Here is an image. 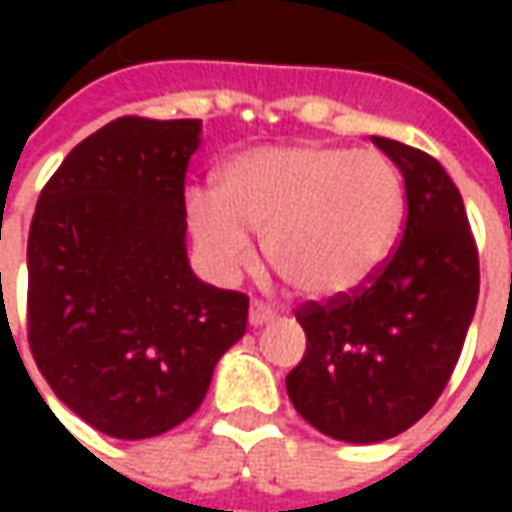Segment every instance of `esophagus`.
<instances>
[{
    "instance_id": "obj_1",
    "label": "esophagus",
    "mask_w": 512,
    "mask_h": 512,
    "mask_svg": "<svg viewBox=\"0 0 512 512\" xmlns=\"http://www.w3.org/2000/svg\"><path fill=\"white\" fill-rule=\"evenodd\" d=\"M273 316H276V313H273V307H267L265 302H253V305H250V313H247V319H250V325L253 327L267 325Z\"/></svg>"
}]
</instances>
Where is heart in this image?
Segmentation results:
<instances>
[{"label":"heart","instance_id":"1","mask_svg":"<svg viewBox=\"0 0 512 512\" xmlns=\"http://www.w3.org/2000/svg\"><path fill=\"white\" fill-rule=\"evenodd\" d=\"M187 225L210 273L233 279L262 236L267 265L310 299L364 287L390 259L404 222L399 168L376 150L270 145L216 173V199L187 196Z\"/></svg>","mask_w":512,"mask_h":512}]
</instances>
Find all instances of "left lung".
Returning <instances> with one entry per match:
<instances>
[{
  "instance_id": "left-lung-1",
  "label": "left lung",
  "mask_w": 512,
  "mask_h": 512,
  "mask_svg": "<svg viewBox=\"0 0 512 512\" xmlns=\"http://www.w3.org/2000/svg\"><path fill=\"white\" fill-rule=\"evenodd\" d=\"M404 176L399 247L359 290L296 310L307 350L287 373L299 416L330 439H393L436 404L479 302V250L459 187L424 150L373 136Z\"/></svg>"
}]
</instances>
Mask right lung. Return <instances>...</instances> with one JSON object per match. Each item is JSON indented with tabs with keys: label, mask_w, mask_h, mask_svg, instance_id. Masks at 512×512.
<instances>
[{
	"label": "right lung",
	"mask_w": 512,
	"mask_h": 512,
	"mask_svg": "<svg viewBox=\"0 0 512 512\" xmlns=\"http://www.w3.org/2000/svg\"><path fill=\"white\" fill-rule=\"evenodd\" d=\"M199 145V119L122 116L70 150L30 222V353L59 402L113 439L193 416L245 336V293L187 262L185 173Z\"/></svg>",
	"instance_id": "obj_1"
}]
</instances>
